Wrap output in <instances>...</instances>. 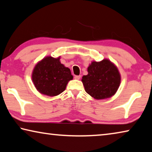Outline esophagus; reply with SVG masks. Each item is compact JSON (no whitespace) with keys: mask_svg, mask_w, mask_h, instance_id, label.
Here are the masks:
<instances>
[{"mask_svg":"<svg viewBox=\"0 0 152 152\" xmlns=\"http://www.w3.org/2000/svg\"><path fill=\"white\" fill-rule=\"evenodd\" d=\"M81 78V76H74V78H75L76 80H80Z\"/></svg>","mask_w":152,"mask_h":152,"instance_id":"34e87169","label":"esophagus"}]
</instances>
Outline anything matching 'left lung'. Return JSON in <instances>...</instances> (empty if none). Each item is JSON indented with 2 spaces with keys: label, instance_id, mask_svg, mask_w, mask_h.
Listing matches in <instances>:
<instances>
[{
  "label": "left lung",
  "instance_id": "8db88e82",
  "mask_svg": "<svg viewBox=\"0 0 152 152\" xmlns=\"http://www.w3.org/2000/svg\"><path fill=\"white\" fill-rule=\"evenodd\" d=\"M88 74L82 82L85 91L95 99H106L116 93L121 84V74L117 67L108 59L92 61L87 68Z\"/></svg>",
  "mask_w": 152,
  "mask_h": 152
}]
</instances>
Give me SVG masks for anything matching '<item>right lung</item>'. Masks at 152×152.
Wrapping results in <instances>:
<instances>
[{
    "mask_svg": "<svg viewBox=\"0 0 152 152\" xmlns=\"http://www.w3.org/2000/svg\"><path fill=\"white\" fill-rule=\"evenodd\" d=\"M60 56H46L33 68L31 78L37 91L49 96H55L65 91L73 79L70 70L60 62Z\"/></svg>",
    "mask_w": 152,
    "mask_h": 152,
    "instance_id": "1",
    "label": "right lung"
}]
</instances>
